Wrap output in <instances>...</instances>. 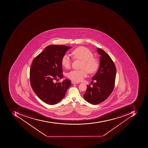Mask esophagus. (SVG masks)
<instances>
[{
  "label": "esophagus",
  "instance_id": "1",
  "mask_svg": "<svg viewBox=\"0 0 148 148\" xmlns=\"http://www.w3.org/2000/svg\"><path fill=\"white\" fill-rule=\"evenodd\" d=\"M72 83L73 84H77L79 83L78 82H75V81H72Z\"/></svg>",
  "mask_w": 148,
  "mask_h": 148
}]
</instances>
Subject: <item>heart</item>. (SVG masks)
Wrapping results in <instances>:
<instances>
[{"mask_svg": "<svg viewBox=\"0 0 148 148\" xmlns=\"http://www.w3.org/2000/svg\"><path fill=\"white\" fill-rule=\"evenodd\" d=\"M71 55L74 60H80L83 62L81 66L82 69L73 70L68 73V77L70 79L79 82L86 77L88 73L92 74L98 70L99 61L97 58L93 57L92 52L87 47L83 46L76 47L72 51ZM61 63L64 68L69 69L72 64V60L68 55L65 54L61 58Z\"/></svg>", "mask_w": 148, "mask_h": 148, "instance_id": "b5f03b06", "label": "heart"}]
</instances>
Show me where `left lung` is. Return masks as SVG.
Returning a JSON list of instances; mask_svg holds the SVG:
<instances>
[{
    "label": "left lung",
    "mask_w": 148,
    "mask_h": 148,
    "mask_svg": "<svg viewBox=\"0 0 148 148\" xmlns=\"http://www.w3.org/2000/svg\"><path fill=\"white\" fill-rule=\"evenodd\" d=\"M100 56V65L98 72L93 77L95 80L92 86L87 85L84 98L88 102L97 104L106 100L115 86L116 68L114 62L107 53L101 48L97 50Z\"/></svg>",
    "instance_id": "obj_1"
}]
</instances>
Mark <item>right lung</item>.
<instances>
[{
    "mask_svg": "<svg viewBox=\"0 0 148 148\" xmlns=\"http://www.w3.org/2000/svg\"><path fill=\"white\" fill-rule=\"evenodd\" d=\"M70 48L63 45L48 46L32 60L30 70L31 87L47 104L54 105L61 101L71 86V82L68 79L55 82L63 77L61 58Z\"/></svg>",
    "mask_w": 148,
    "mask_h": 148,
    "instance_id": "right-lung-1",
    "label": "right lung"
}]
</instances>
